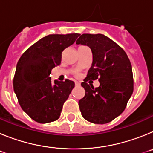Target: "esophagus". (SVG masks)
Returning <instances> with one entry per match:
<instances>
[{
	"mask_svg": "<svg viewBox=\"0 0 153 153\" xmlns=\"http://www.w3.org/2000/svg\"><path fill=\"white\" fill-rule=\"evenodd\" d=\"M75 85L76 86H80V83H79V82H77V81H76V82H75Z\"/></svg>",
	"mask_w": 153,
	"mask_h": 153,
	"instance_id": "1",
	"label": "esophagus"
}]
</instances>
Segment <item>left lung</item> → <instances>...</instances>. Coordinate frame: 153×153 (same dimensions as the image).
Listing matches in <instances>:
<instances>
[{
	"instance_id": "left-lung-1",
	"label": "left lung",
	"mask_w": 153,
	"mask_h": 153,
	"mask_svg": "<svg viewBox=\"0 0 153 153\" xmlns=\"http://www.w3.org/2000/svg\"><path fill=\"white\" fill-rule=\"evenodd\" d=\"M77 44L90 47L93 63L84 82L85 96L79 106L83 118L93 123L111 122L124 111L133 92L131 63L122 47L101 33H83ZM98 79L100 86L94 88L87 82Z\"/></svg>"
}]
</instances>
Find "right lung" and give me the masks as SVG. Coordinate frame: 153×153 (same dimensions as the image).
Instances as JSON below:
<instances>
[{"instance_id": "obj_1", "label": "right lung", "mask_w": 153, "mask_h": 153, "mask_svg": "<svg viewBox=\"0 0 153 153\" xmlns=\"http://www.w3.org/2000/svg\"><path fill=\"white\" fill-rule=\"evenodd\" d=\"M79 34H50L30 47L19 59L13 90L22 109L32 120L47 123L59 119L74 81L52 82L51 70L61 63L62 53Z\"/></svg>"}]
</instances>
